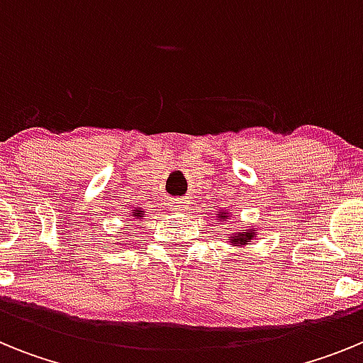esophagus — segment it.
<instances>
[{
	"label": "esophagus",
	"mask_w": 363,
	"mask_h": 363,
	"mask_svg": "<svg viewBox=\"0 0 363 363\" xmlns=\"http://www.w3.org/2000/svg\"><path fill=\"white\" fill-rule=\"evenodd\" d=\"M184 201H179V200H174L172 201V209H176V211H184Z\"/></svg>",
	"instance_id": "esophagus-1"
}]
</instances>
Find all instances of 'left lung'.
Wrapping results in <instances>:
<instances>
[{
    "instance_id": "obj_1",
    "label": "left lung",
    "mask_w": 363,
    "mask_h": 363,
    "mask_svg": "<svg viewBox=\"0 0 363 363\" xmlns=\"http://www.w3.org/2000/svg\"><path fill=\"white\" fill-rule=\"evenodd\" d=\"M220 218H221V221H227V218H229V213H221ZM252 238H255V229H245L243 233L229 234V243H230V245L243 247V245H247V242H251Z\"/></svg>"
}]
</instances>
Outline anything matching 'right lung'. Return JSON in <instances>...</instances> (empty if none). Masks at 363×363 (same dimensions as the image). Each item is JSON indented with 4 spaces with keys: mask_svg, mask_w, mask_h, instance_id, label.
I'll list each match as a JSON object with an SVG mask.
<instances>
[{
    "mask_svg": "<svg viewBox=\"0 0 363 363\" xmlns=\"http://www.w3.org/2000/svg\"><path fill=\"white\" fill-rule=\"evenodd\" d=\"M142 214H143V211H140V209H136L133 213V216H134V220H140V218H142Z\"/></svg>",
    "mask_w": 363,
    "mask_h": 363,
    "instance_id": "right-lung-1",
    "label": "right lung"
}]
</instances>
